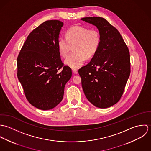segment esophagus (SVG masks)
<instances>
[{
    "mask_svg": "<svg viewBox=\"0 0 151 151\" xmlns=\"http://www.w3.org/2000/svg\"><path fill=\"white\" fill-rule=\"evenodd\" d=\"M72 71H73V72L74 73H75V74H77V73H78V70H77V68H72Z\"/></svg>",
    "mask_w": 151,
    "mask_h": 151,
    "instance_id": "esophagus-1",
    "label": "esophagus"
}]
</instances>
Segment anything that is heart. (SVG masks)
Masks as SVG:
<instances>
[{
    "label": "heart",
    "mask_w": 151,
    "mask_h": 151,
    "mask_svg": "<svg viewBox=\"0 0 151 151\" xmlns=\"http://www.w3.org/2000/svg\"><path fill=\"white\" fill-rule=\"evenodd\" d=\"M101 41L98 31L74 25L67 29L65 37L59 38L58 45L63 58L67 57L73 46L74 52L65 60V64L71 68H77L83 65L86 59H90L96 53Z\"/></svg>",
    "instance_id": "heart-1"
}]
</instances>
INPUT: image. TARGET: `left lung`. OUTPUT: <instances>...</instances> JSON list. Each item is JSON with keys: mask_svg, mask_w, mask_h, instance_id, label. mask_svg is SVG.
I'll use <instances>...</instances> for the list:
<instances>
[{"mask_svg": "<svg viewBox=\"0 0 151 151\" xmlns=\"http://www.w3.org/2000/svg\"><path fill=\"white\" fill-rule=\"evenodd\" d=\"M81 20L99 30L101 41L91 62L78 70L87 99L96 107L109 108L120 99L130 74L129 50L119 31L105 19Z\"/></svg>", "mask_w": 151, "mask_h": 151, "instance_id": "8db88e82", "label": "left lung"}]
</instances>
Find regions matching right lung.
I'll return each instance as SVG.
<instances>
[{
  "mask_svg": "<svg viewBox=\"0 0 151 151\" xmlns=\"http://www.w3.org/2000/svg\"><path fill=\"white\" fill-rule=\"evenodd\" d=\"M63 25L59 20L43 22L28 35L17 58V77L25 97L43 110L60 103L71 77V69L62 63L58 45Z\"/></svg>",
  "mask_w": 151,
  "mask_h": 151,
  "instance_id": "right-lung-1",
  "label": "right lung"
}]
</instances>
